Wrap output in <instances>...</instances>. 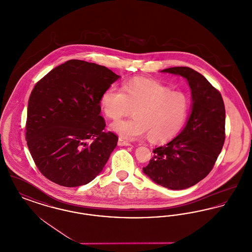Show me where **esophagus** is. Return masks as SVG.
Here are the masks:
<instances>
[{
  "label": "esophagus",
  "instance_id": "esophagus-1",
  "mask_svg": "<svg viewBox=\"0 0 252 252\" xmlns=\"http://www.w3.org/2000/svg\"><path fill=\"white\" fill-rule=\"evenodd\" d=\"M118 145H120V146H129V145H131V144H130L129 142H127V141L122 139V138H119V140H118Z\"/></svg>",
  "mask_w": 252,
  "mask_h": 252
}]
</instances>
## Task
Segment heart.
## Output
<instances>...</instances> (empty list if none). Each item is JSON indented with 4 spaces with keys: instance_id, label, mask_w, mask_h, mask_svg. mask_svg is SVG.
Returning <instances> with one entry per match:
<instances>
[{
    "instance_id": "obj_1",
    "label": "heart",
    "mask_w": 252,
    "mask_h": 252,
    "mask_svg": "<svg viewBox=\"0 0 252 252\" xmlns=\"http://www.w3.org/2000/svg\"><path fill=\"white\" fill-rule=\"evenodd\" d=\"M100 105L106 116L114 121L134 108L135 117L111 125V129L123 139L138 140L148 135L150 140L161 142L174 137L183 126L190 98L154 79L135 77L124 82L122 89L110 85L102 94Z\"/></svg>"
}]
</instances>
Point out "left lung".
Wrapping results in <instances>:
<instances>
[{
    "instance_id": "left-lung-1",
    "label": "left lung",
    "mask_w": 252,
    "mask_h": 252,
    "mask_svg": "<svg viewBox=\"0 0 252 252\" xmlns=\"http://www.w3.org/2000/svg\"><path fill=\"white\" fill-rule=\"evenodd\" d=\"M162 72L185 77L192 91V113L186 126L168 144L153 150L144 173L172 190L193 186L215 166L225 142V105L220 92L201 73L189 67Z\"/></svg>"
}]
</instances>
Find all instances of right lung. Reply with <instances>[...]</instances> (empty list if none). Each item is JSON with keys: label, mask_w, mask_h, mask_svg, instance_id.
<instances>
[{"label": "right lung", "mask_w": 252, "mask_h": 252, "mask_svg": "<svg viewBox=\"0 0 252 252\" xmlns=\"http://www.w3.org/2000/svg\"><path fill=\"white\" fill-rule=\"evenodd\" d=\"M119 77L105 66L71 60L36 82L28 101L25 139L46 179L77 187L103 170L118 137L104 130L100 98Z\"/></svg>", "instance_id": "add662e5"}]
</instances>
